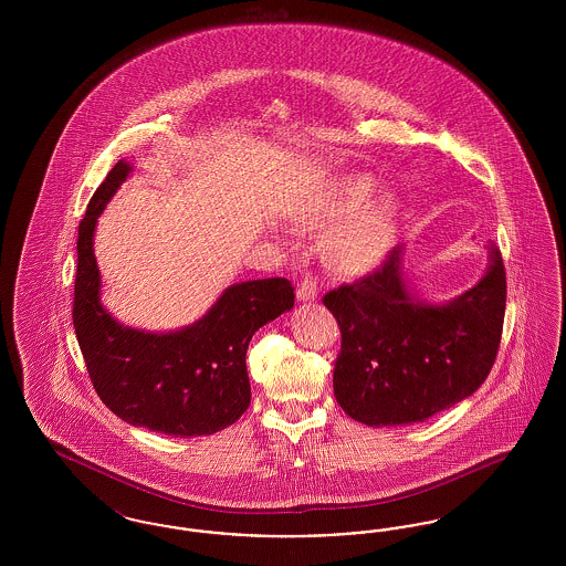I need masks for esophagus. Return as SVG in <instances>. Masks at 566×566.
I'll list each match as a JSON object with an SVG mask.
<instances>
[{
    "mask_svg": "<svg viewBox=\"0 0 566 566\" xmlns=\"http://www.w3.org/2000/svg\"><path fill=\"white\" fill-rule=\"evenodd\" d=\"M318 296V286H316V280L314 277H305L298 289H296V298L307 303V301H314Z\"/></svg>",
    "mask_w": 566,
    "mask_h": 566,
    "instance_id": "34e87169",
    "label": "esophagus"
}]
</instances>
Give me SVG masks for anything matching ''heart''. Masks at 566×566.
I'll return each mask as SVG.
<instances>
[{
    "instance_id": "b5f03b06",
    "label": "heart",
    "mask_w": 566,
    "mask_h": 566,
    "mask_svg": "<svg viewBox=\"0 0 566 566\" xmlns=\"http://www.w3.org/2000/svg\"><path fill=\"white\" fill-rule=\"evenodd\" d=\"M376 178L344 174L298 197L291 222L323 231L324 265L344 280H365L386 265L401 238L403 203L395 192H376Z\"/></svg>"
}]
</instances>
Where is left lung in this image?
Here are the masks:
<instances>
[{"mask_svg": "<svg viewBox=\"0 0 566 566\" xmlns=\"http://www.w3.org/2000/svg\"><path fill=\"white\" fill-rule=\"evenodd\" d=\"M484 275L432 303L418 295L401 245L381 270L324 296L342 328L335 399L367 427H401L471 397L490 374L505 318V268L488 242Z\"/></svg>", "mask_w": 566, "mask_h": 566, "instance_id": "obj_1", "label": "left lung"}]
</instances>
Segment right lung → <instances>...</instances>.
Segmentation results:
<instances>
[{"instance_id":"1","label":"right lung","mask_w":566,"mask_h":566,"mask_svg":"<svg viewBox=\"0 0 566 566\" xmlns=\"http://www.w3.org/2000/svg\"><path fill=\"white\" fill-rule=\"evenodd\" d=\"M132 171V159L109 169L78 227L74 328L82 356L99 399L127 424L185 439L212 434L248 409V344L293 310L295 289L284 277L235 282L199 321L174 331L116 321L102 303L93 243L99 216Z\"/></svg>"}]
</instances>
